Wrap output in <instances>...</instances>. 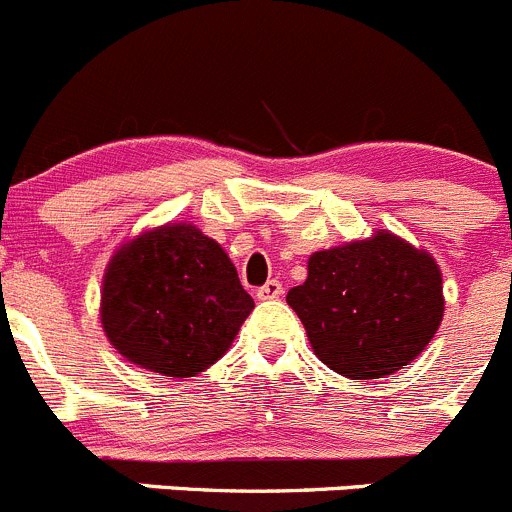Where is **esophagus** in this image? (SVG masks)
<instances>
[{"label": "esophagus", "mask_w": 512, "mask_h": 512, "mask_svg": "<svg viewBox=\"0 0 512 512\" xmlns=\"http://www.w3.org/2000/svg\"><path fill=\"white\" fill-rule=\"evenodd\" d=\"M280 293H283V285L278 280H267L262 288H257V298L260 301H273V298H280Z\"/></svg>", "instance_id": "34e87169"}]
</instances>
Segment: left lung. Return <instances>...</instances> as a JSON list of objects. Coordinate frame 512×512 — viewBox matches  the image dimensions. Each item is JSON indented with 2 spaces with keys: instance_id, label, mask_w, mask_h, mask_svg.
Wrapping results in <instances>:
<instances>
[{
  "instance_id": "left-lung-1",
  "label": "left lung",
  "mask_w": 512,
  "mask_h": 512,
  "mask_svg": "<svg viewBox=\"0 0 512 512\" xmlns=\"http://www.w3.org/2000/svg\"><path fill=\"white\" fill-rule=\"evenodd\" d=\"M306 283L288 290L313 354L349 380L411 365L444 319L434 255L388 229L308 257Z\"/></svg>"
}]
</instances>
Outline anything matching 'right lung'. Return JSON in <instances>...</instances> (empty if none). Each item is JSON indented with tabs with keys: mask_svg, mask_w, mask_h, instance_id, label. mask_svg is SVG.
Returning a JSON list of instances; mask_svg holds the SVG:
<instances>
[{
	"mask_svg": "<svg viewBox=\"0 0 512 512\" xmlns=\"http://www.w3.org/2000/svg\"><path fill=\"white\" fill-rule=\"evenodd\" d=\"M252 308L224 247L188 222L124 239L101 280L99 319L112 347L168 380L222 359Z\"/></svg>",
	"mask_w": 512,
	"mask_h": 512,
	"instance_id": "right-lung-1",
	"label": "right lung"
}]
</instances>
